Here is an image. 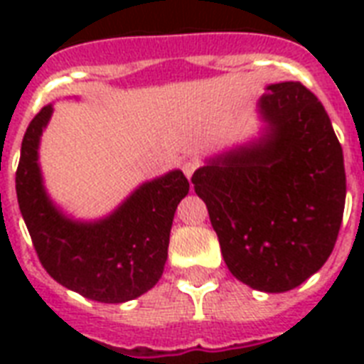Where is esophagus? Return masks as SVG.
I'll return each mask as SVG.
<instances>
[{"label": "esophagus", "instance_id": "1", "mask_svg": "<svg viewBox=\"0 0 364 364\" xmlns=\"http://www.w3.org/2000/svg\"><path fill=\"white\" fill-rule=\"evenodd\" d=\"M198 168V160H194V159H185L181 162V170L183 173L187 177H191L194 173V170Z\"/></svg>", "mask_w": 364, "mask_h": 364}]
</instances>
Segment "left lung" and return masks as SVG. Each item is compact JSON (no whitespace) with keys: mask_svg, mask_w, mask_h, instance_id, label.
<instances>
[{"mask_svg":"<svg viewBox=\"0 0 364 364\" xmlns=\"http://www.w3.org/2000/svg\"><path fill=\"white\" fill-rule=\"evenodd\" d=\"M266 90L259 100L266 137L210 160L193 183L232 276L285 293L333 253L346 204L344 154L327 111L302 82Z\"/></svg>","mask_w":364,"mask_h":364,"instance_id":"obj_1","label":"left lung"}]
</instances>
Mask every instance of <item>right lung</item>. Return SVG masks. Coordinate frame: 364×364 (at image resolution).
Segmentation results:
<instances>
[{
  "label": "right lung",
  "instance_id": "obj_1",
  "mask_svg": "<svg viewBox=\"0 0 364 364\" xmlns=\"http://www.w3.org/2000/svg\"><path fill=\"white\" fill-rule=\"evenodd\" d=\"M50 115L53 105H45L31 119L16 168V198L37 257L48 276L87 299L105 304L137 299L164 272L173 213L188 193L187 177L173 170L143 183L102 221H71L48 200L37 164L39 137Z\"/></svg>",
  "mask_w": 364,
  "mask_h": 364
}]
</instances>
